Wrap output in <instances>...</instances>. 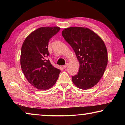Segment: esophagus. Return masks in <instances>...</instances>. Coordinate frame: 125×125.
<instances>
[{"label":"esophagus","instance_id":"esophagus-1","mask_svg":"<svg viewBox=\"0 0 125 125\" xmlns=\"http://www.w3.org/2000/svg\"><path fill=\"white\" fill-rule=\"evenodd\" d=\"M68 66V63H67V64H65L64 65H63V68H66Z\"/></svg>","mask_w":125,"mask_h":125}]
</instances>
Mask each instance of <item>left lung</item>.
Returning a JSON list of instances; mask_svg holds the SVG:
<instances>
[{"label": "left lung", "mask_w": 125, "mask_h": 125, "mask_svg": "<svg viewBox=\"0 0 125 125\" xmlns=\"http://www.w3.org/2000/svg\"><path fill=\"white\" fill-rule=\"evenodd\" d=\"M62 34L73 48L79 63V71L72 76L73 82L79 89L91 88L99 82L107 64L104 42L87 28L69 27L64 29Z\"/></svg>", "instance_id": "1"}]
</instances>
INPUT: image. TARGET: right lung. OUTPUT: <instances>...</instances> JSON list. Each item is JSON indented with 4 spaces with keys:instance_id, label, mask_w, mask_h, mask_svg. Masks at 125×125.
I'll return each mask as SVG.
<instances>
[{
    "instance_id": "1",
    "label": "right lung",
    "mask_w": 125,
    "mask_h": 125,
    "mask_svg": "<svg viewBox=\"0 0 125 125\" xmlns=\"http://www.w3.org/2000/svg\"><path fill=\"white\" fill-rule=\"evenodd\" d=\"M60 30L58 27L37 29L25 40L21 48L20 65L26 78L31 85L39 90H47L56 83L61 70L50 63L49 40Z\"/></svg>"
}]
</instances>
